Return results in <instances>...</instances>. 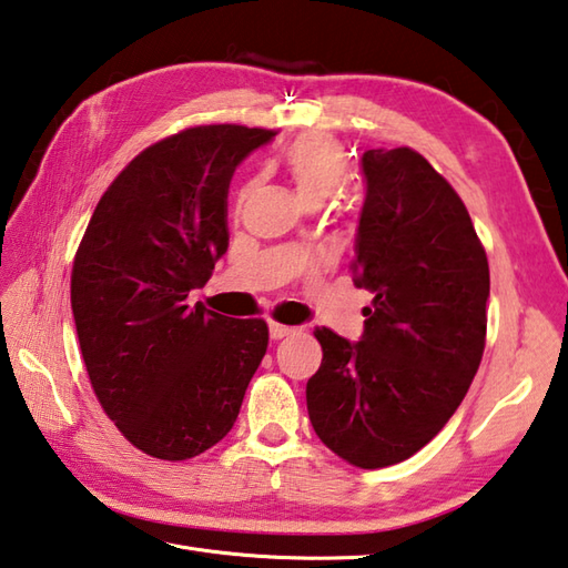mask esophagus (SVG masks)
I'll return each mask as SVG.
<instances>
[{"label":"esophagus","mask_w":568,"mask_h":568,"mask_svg":"<svg viewBox=\"0 0 568 568\" xmlns=\"http://www.w3.org/2000/svg\"><path fill=\"white\" fill-rule=\"evenodd\" d=\"M292 333H296V328H292V326H284V323H276V321H272V323H270V335H272V341H282V338H286V335H292Z\"/></svg>","instance_id":"esophagus-1"}]
</instances>
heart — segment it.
<instances>
[{"label": "heart", "instance_id": "1", "mask_svg": "<svg viewBox=\"0 0 568 568\" xmlns=\"http://www.w3.org/2000/svg\"><path fill=\"white\" fill-rule=\"evenodd\" d=\"M282 166L292 179L294 189L308 205L326 203L331 195L338 193L348 181V161L338 142L328 136H304L284 149ZM252 191L247 183L242 195Z\"/></svg>", "mask_w": 568, "mask_h": 568}]
</instances>
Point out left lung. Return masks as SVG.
I'll return each mask as SVG.
<instances>
[{
    "label": "left lung",
    "instance_id": "8db88e82",
    "mask_svg": "<svg viewBox=\"0 0 568 568\" xmlns=\"http://www.w3.org/2000/svg\"><path fill=\"white\" fill-rule=\"evenodd\" d=\"M351 264L373 292L363 338L316 328L306 382L314 432L357 468L407 460L444 429L485 351L488 257L450 183L409 146L367 149Z\"/></svg>",
    "mask_w": 568,
    "mask_h": 568
}]
</instances>
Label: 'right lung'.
I'll return each mask as SVG.
<instances>
[{
	"label": "right lung",
	"instance_id": "right-lung-1",
	"mask_svg": "<svg viewBox=\"0 0 568 568\" xmlns=\"http://www.w3.org/2000/svg\"><path fill=\"white\" fill-rule=\"evenodd\" d=\"M276 132L191 126L146 146L92 213L71 306L90 385L122 436L161 460L223 438L267 353L262 318H227L189 294L227 252V189Z\"/></svg>",
	"mask_w": 568,
	"mask_h": 568
}]
</instances>
